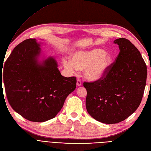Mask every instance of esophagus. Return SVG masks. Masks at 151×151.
<instances>
[{
	"label": "esophagus",
	"instance_id": "esophagus-1",
	"mask_svg": "<svg viewBox=\"0 0 151 151\" xmlns=\"http://www.w3.org/2000/svg\"><path fill=\"white\" fill-rule=\"evenodd\" d=\"M77 85L78 86H81L82 85V82L80 81L79 79H78L77 81Z\"/></svg>",
	"mask_w": 151,
	"mask_h": 151
}]
</instances>
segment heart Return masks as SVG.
I'll return each mask as SVG.
<instances>
[{
	"label": "heart",
	"mask_w": 151,
	"mask_h": 151,
	"mask_svg": "<svg viewBox=\"0 0 151 151\" xmlns=\"http://www.w3.org/2000/svg\"><path fill=\"white\" fill-rule=\"evenodd\" d=\"M112 63V56L101 49L78 51L73 55L72 59L63 60V65L68 71L75 73L77 70L85 69V77L92 81L103 77Z\"/></svg>",
	"instance_id": "1"
}]
</instances>
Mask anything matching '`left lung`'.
<instances>
[{
    "label": "left lung",
    "instance_id": "1",
    "mask_svg": "<svg viewBox=\"0 0 151 151\" xmlns=\"http://www.w3.org/2000/svg\"><path fill=\"white\" fill-rule=\"evenodd\" d=\"M119 53L108 71L93 82H85L86 108L94 119L116 124L135 112L142 100L147 67L138 49L126 38L115 40Z\"/></svg>",
    "mask_w": 151,
    "mask_h": 151
}]
</instances>
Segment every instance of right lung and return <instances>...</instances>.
Here are the masks:
<instances>
[{"label": "right lung", "mask_w": 151, "mask_h": 151, "mask_svg": "<svg viewBox=\"0 0 151 151\" xmlns=\"http://www.w3.org/2000/svg\"><path fill=\"white\" fill-rule=\"evenodd\" d=\"M40 46L35 39L24 40L13 50L4 68V82L9 104L16 112L32 122L55 118L77 83L76 77L61 76L53 58L39 64Z\"/></svg>", "instance_id": "add662e5"}]
</instances>
